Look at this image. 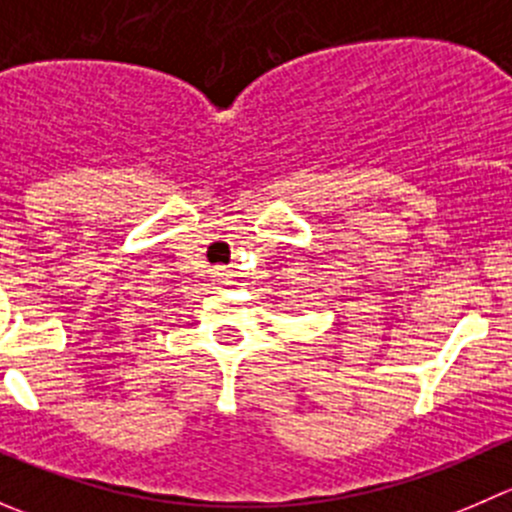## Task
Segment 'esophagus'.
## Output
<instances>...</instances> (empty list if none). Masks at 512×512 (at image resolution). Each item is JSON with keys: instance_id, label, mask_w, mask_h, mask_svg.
Wrapping results in <instances>:
<instances>
[{"instance_id": "1", "label": "esophagus", "mask_w": 512, "mask_h": 512, "mask_svg": "<svg viewBox=\"0 0 512 512\" xmlns=\"http://www.w3.org/2000/svg\"><path fill=\"white\" fill-rule=\"evenodd\" d=\"M215 277H218L220 282H225V285H227V282H230V277H232V275H230V272L225 270V267H218V270H215Z\"/></svg>"}]
</instances>
